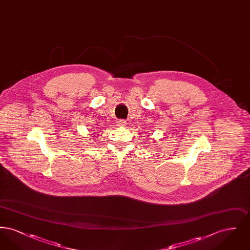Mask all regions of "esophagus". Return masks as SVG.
<instances>
[{"label": "esophagus", "mask_w": 250, "mask_h": 250, "mask_svg": "<svg viewBox=\"0 0 250 250\" xmlns=\"http://www.w3.org/2000/svg\"><path fill=\"white\" fill-rule=\"evenodd\" d=\"M126 125V121H125V120H119V121H117V126H125Z\"/></svg>", "instance_id": "esophagus-1"}]
</instances>
